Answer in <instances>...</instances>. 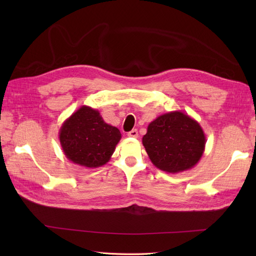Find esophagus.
Segmentation results:
<instances>
[{"label":"esophagus","mask_w":256,"mask_h":256,"mask_svg":"<svg viewBox=\"0 0 256 256\" xmlns=\"http://www.w3.org/2000/svg\"><path fill=\"white\" fill-rule=\"evenodd\" d=\"M128 136L136 138L138 136V130H132V131H130V132L128 133Z\"/></svg>","instance_id":"obj_1"}]
</instances>
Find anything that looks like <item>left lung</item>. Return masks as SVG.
<instances>
[{
    "mask_svg": "<svg viewBox=\"0 0 256 256\" xmlns=\"http://www.w3.org/2000/svg\"><path fill=\"white\" fill-rule=\"evenodd\" d=\"M142 143L158 170L177 174L198 164L204 152L206 135L194 118L182 111H172L148 124Z\"/></svg>",
    "mask_w": 256,
    "mask_h": 256,
    "instance_id": "8db88e82",
    "label": "left lung"
}]
</instances>
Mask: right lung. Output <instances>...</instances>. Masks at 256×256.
Listing matches in <instances>:
<instances>
[{
    "label": "right lung",
    "instance_id": "obj_1",
    "mask_svg": "<svg viewBox=\"0 0 256 256\" xmlns=\"http://www.w3.org/2000/svg\"><path fill=\"white\" fill-rule=\"evenodd\" d=\"M121 138L118 128L106 123L99 111L86 106L74 112L59 130L64 156L88 168L106 164Z\"/></svg>",
    "mask_w": 256,
    "mask_h": 256
}]
</instances>
